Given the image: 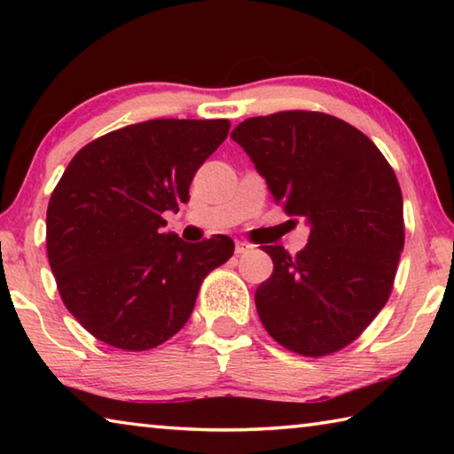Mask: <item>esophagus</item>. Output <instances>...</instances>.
Here are the masks:
<instances>
[{"label":"esophagus","instance_id":"1","mask_svg":"<svg viewBox=\"0 0 454 454\" xmlns=\"http://www.w3.org/2000/svg\"><path fill=\"white\" fill-rule=\"evenodd\" d=\"M252 250V244L244 242V240H238L236 242V254H246V252Z\"/></svg>","mask_w":454,"mask_h":454}]
</instances>
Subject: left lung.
Here are the masks:
<instances>
[{
  "label": "left lung",
  "mask_w": 454,
  "mask_h": 454,
  "mask_svg": "<svg viewBox=\"0 0 454 454\" xmlns=\"http://www.w3.org/2000/svg\"><path fill=\"white\" fill-rule=\"evenodd\" d=\"M288 216L310 224L309 244L274 262L256 310L276 342L302 356L348 347L387 304L404 246L395 170L360 129L322 112L248 118L232 132Z\"/></svg>",
  "instance_id": "1"
}]
</instances>
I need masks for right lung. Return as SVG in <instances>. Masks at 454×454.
<instances>
[{"instance_id":"right-lung-1","label":"right lung","mask_w":454,"mask_h":454,"mask_svg":"<svg viewBox=\"0 0 454 454\" xmlns=\"http://www.w3.org/2000/svg\"><path fill=\"white\" fill-rule=\"evenodd\" d=\"M228 129V120H148L98 137L67 164L48 204V260L66 309L98 340L156 348L234 254L228 236L190 244L162 232L164 212L188 202Z\"/></svg>"}]
</instances>
